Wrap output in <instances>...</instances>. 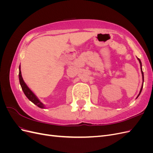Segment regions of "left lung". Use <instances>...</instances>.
Here are the masks:
<instances>
[{
	"instance_id": "1",
	"label": "left lung",
	"mask_w": 153,
	"mask_h": 153,
	"mask_svg": "<svg viewBox=\"0 0 153 153\" xmlns=\"http://www.w3.org/2000/svg\"><path fill=\"white\" fill-rule=\"evenodd\" d=\"M138 61H139V62H140V69H141V73H142V80H143V83H142V87H141V89H140V92H139V94H138V95L137 96V98H138V96H139V95L140 94V93H141V92H142V88H143V71H142V62H141V61H140V60L138 58Z\"/></svg>"
}]
</instances>
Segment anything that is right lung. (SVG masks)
Listing matches in <instances>:
<instances>
[{
    "mask_svg": "<svg viewBox=\"0 0 153 153\" xmlns=\"http://www.w3.org/2000/svg\"><path fill=\"white\" fill-rule=\"evenodd\" d=\"M19 80H20V84L22 87V89L23 91H24L25 95L27 96V98H28L30 101H32V102L34 105L38 106V107L41 108H45V105L41 102L38 98H37L36 96L32 92V91L29 89L28 86L26 85L24 80H23V78L22 76V73L20 70V65L19 66Z\"/></svg>",
    "mask_w": 153,
    "mask_h": 153,
    "instance_id": "right-lung-1",
    "label": "right lung"
}]
</instances>
